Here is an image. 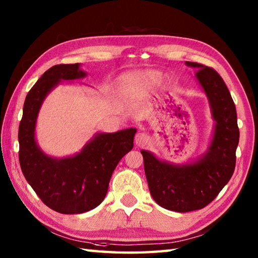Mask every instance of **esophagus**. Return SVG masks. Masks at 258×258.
Segmentation results:
<instances>
[{"mask_svg":"<svg viewBox=\"0 0 258 258\" xmlns=\"http://www.w3.org/2000/svg\"><path fill=\"white\" fill-rule=\"evenodd\" d=\"M149 140H150L149 136H147L144 133H139V134H136V136H135V143H136V145L140 146V147L145 146L147 143H149Z\"/></svg>","mask_w":258,"mask_h":258,"instance_id":"esophagus-1","label":"esophagus"}]
</instances>
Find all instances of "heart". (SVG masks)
<instances>
[{
	"label": "heart",
	"mask_w": 258,
	"mask_h": 258,
	"mask_svg": "<svg viewBox=\"0 0 258 258\" xmlns=\"http://www.w3.org/2000/svg\"><path fill=\"white\" fill-rule=\"evenodd\" d=\"M162 79V74L154 70L138 71L128 74L124 79L122 89L125 92L134 93L141 90L147 89L153 85H156Z\"/></svg>",
	"instance_id": "obj_1"
}]
</instances>
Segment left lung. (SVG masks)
Segmentation results:
<instances>
[{"mask_svg": "<svg viewBox=\"0 0 258 258\" xmlns=\"http://www.w3.org/2000/svg\"><path fill=\"white\" fill-rule=\"evenodd\" d=\"M185 64L199 70L195 76L216 122L210 146L200 160L183 165L160 161L151 152L141 151L152 197L160 206L179 213L205 207L228 183L239 141L236 107L220 74L200 63Z\"/></svg>", "mask_w": 258, "mask_h": 258, "instance_id": "obj_1", "label": "left lung"}]
</instances>
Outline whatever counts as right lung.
Masks as SVG:
<instances>
[{"label":"right lung","mask_w":258,"mask_h":258,"mask_svg":"<svg viewBox=\"0 0 258 258\" xmlns=\"http://www.w3.org/2000/svg\"><path fill=\"white\" fill-rule=\"evenodd\" d=\"M80 64L48 69L27 93L19 127V160L32 188L46 206L61 214H81L95 208L105 197L115 167L133 149L135 128L98 133L74 156L54 158L37 146L35 125L46 95L62 80L85 78Z\"/></svg>","instance_id":"1"}]
</instances>
